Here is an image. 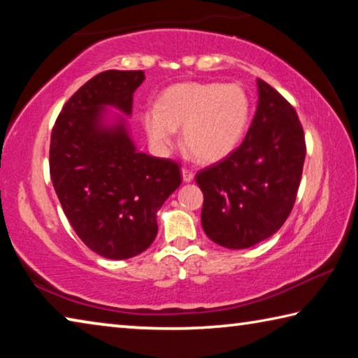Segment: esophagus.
Returning <instances> with one entry per match:
<instances>
[{"mask_svg": "<svg viewBox=\"0 0 358 358\" xmlns=\"http://www.w3.org/2000/svg\"><path fill=\"white\" fill-rule=\"evenodd\" d=\"M181 175H183V181L185 183H189L194 178V173L189 171V169H181Z\"/></svg>", "mask_w": 358, "mask_h": 358, "instance_id": "34e87169", "label": "esophagus"}]
</instances>
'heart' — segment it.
Returning a JSON list of instances; mask_svg holds the SVG:
<instances>
[{"label": "heart", "mask_w": 358, "mask_h": 358, "mask_svg": "<svg viewBox=\"0 0 358 358\" xmlns=\"http://www.w3.org/2000/svg\"><path fill=\"white\" fill-rule=\"evenodd\" d=\"M251 117V99L237 83L183 82L166 88L142 115L150 143L164 151L181 128V145L203 164L222 161L238 147Z\"/></svg>", "instance_id": "obj_1"}]
</instances>
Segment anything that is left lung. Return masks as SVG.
Listing matches in <instances>:
<instances>
[{
  "label": "left lung",
  "mask_w": 358,
  "mask_h": 358,
  "mask_svg": "<svg viewBox=\"0 0 358 358\" xmlns=\"http://www.w3.org/2000/svg\"><path fill=\"white\" fill-rule=\"evenodd\" d=\"M259 102L245 141L196 175L203 192L202 227L229 250L260 243L294 208L306 145L295 108L257 78Z\"/></svg>",
  "instance_id": "left-lung-1"
}]
</instances>
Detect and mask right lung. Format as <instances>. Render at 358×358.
Masks as SVG:
<instances>
[{"instance_id":"1","label":"right lung","mask_w":358,"mask_h":358,"mask_svg":"<svg viewBox=\"0 0 358 358\" xmlns=\"http://www.w3.org/2000/svg\"><path fill=\"white\" fill-rule=\"evenodd\" d=\"M143 71H104L77 90L50 138V177L66 217L106 259L134 257L153 243L156 213L181 185L180 166L137 151L126 120Z\"/></svg>"}]
</instances>
